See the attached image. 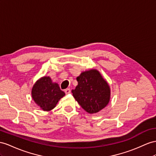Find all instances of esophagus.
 <instances>
[{"label":"esophagus","mask_w":156,"mask_h":156,"mask_svg":"<svg viewBox=\"0 0 156 156\" xmlns=\"http://www.w3.org/2000/svg\"><path fill=\"white\" fill-rule=\"evenodd\" d=\"M65 92L66 94H69L70 93V88H66V90H65Z\"/></svg>","instance_id":"esophagus-1"}]
</instances>
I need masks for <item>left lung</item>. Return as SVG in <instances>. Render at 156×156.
I'll return each instance as SVG.
<instances>
[{
    "mask_svg": "<svg viewBox=\"0 0 156 156\" xmlns=\"http://www.w3.org/2000/svg\"><path fill=\"white\" fill-rule=\"evenodd\" d=\"M76 80L78 84L72 93L86 112L98 113L108 104L110 87L97 70L83 72Z\"/></svg>",
    "mask_w": 156,
    "mask_h": 156,
    "instance_id": "left-lung-1",
    "label": "left lung"
}]
</instances>
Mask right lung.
I'll list each match as a JSON object with an SVG mask.
<instances>
[{
    "label": "right lung",
    "mask_w": 156,
    "mask_h": 156,
    "mask_svg": "<svg viewBox=\"0 0 156 156\" xmlns=\"http://www.w3.org/2000/svg\"><path fill=\"white\" fill-rule=\"evenodd\" d=\"M65 95L57 83H53L49 76H44L35 83L31 95L34 101L43 111L53 109Z\"/></svg>",
    "instance_id": "add662e5"
}]
</instances>
